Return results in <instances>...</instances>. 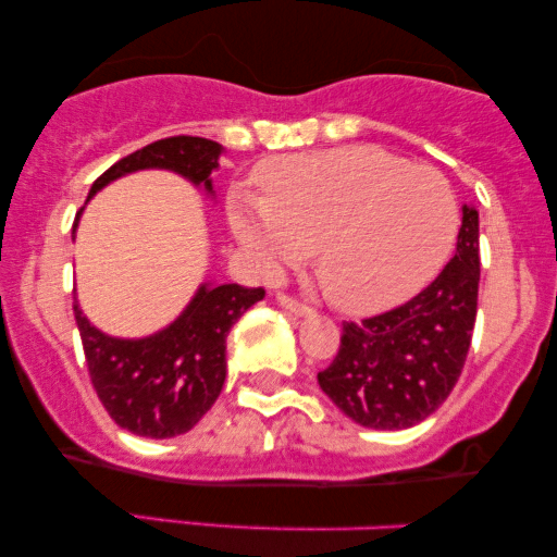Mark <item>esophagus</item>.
Wrapping results in <instances>:
<instances>
[{
	"mask_svg": "<svg viewBox=\"0 0 557 557\" xmlns=\"http://www.w3.org/2000/svg\"><path fill=\"white\" fill-rule=\"evenodd\" d=\"M277 304L283 306L287 314H293V317H309V314H311L309 306L298 304V300H293L290 296H277Z\"/></svg>",
	"mask_w": 557,
	"mask_h": 557,
	"instance_id": "34e87169",
	"label": "esophagus"
}]
</instances>
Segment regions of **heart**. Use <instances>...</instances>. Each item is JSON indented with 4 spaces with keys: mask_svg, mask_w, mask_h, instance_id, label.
Returning a JSON list of instances; mask_svg holds the SVG:
<instances>
[{
    "mask_svg": "<svg viewBox=\"0 0 557 557\" xmlns=\"http://www.w3.org/2000/svg\"><path fill=\"white\" fill-rule=\"evenodd\" d=\"M264 198L235 194L230 225L259 270L283 272L317 248L332 304L356 317L406 304L437 277L458 233V203L437 170L374 146L274 159Z\"/></svg>",
    "mask_w": 557,
    "mask_h": 557,
    "instance_id": "b5f03b06",
    "label": "heart"
}]
</instances>
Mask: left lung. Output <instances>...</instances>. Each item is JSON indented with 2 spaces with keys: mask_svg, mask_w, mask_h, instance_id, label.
<instances>
[{
  "mask_svg": "<svg viewBox=\"0 0 557 557\" xmlns=\"http://www.w3.org/2000/svg\"><path fill=\"white\" fill-rule=\"evenodd\" d=\"M456 257L430 287L387 314L345 322L319 387L356 424L398 432L443 406L461 376L479 296V212L461 207Z\"/></svg>",
  "mask_w": 557,
  "mask_h": 557,
  "instance_id": "left-lung-1",
  "label": "left lung"
}]
</instances>
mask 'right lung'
I'll list each match as a JSON object with an SVG mask.
<instances>
[{"label":"right lung","instance_id":"right-lung-1","mask_svg":"<svg viewBox=\"0 0 557 557\" xmlns=\"http://www.w3.org/2000/svg\"><path fill=\"white\" fill-rule=\"evenodd\" d=\"M222 154L225 149L209 138L154 140L112 164L91 185L88 201L110 183L144 170L172 172L214 201L212 175L220 170ZM83 209L73 222V240ZM261 298L264 287L203 280L181 314L144 337L107 335L83 314L75 298V322L88 374L114 424L151 440L177 437L194 430L225 385L227 332Z\"/></svg>","mask_w":557,"mask_h":557}]
</instances>
